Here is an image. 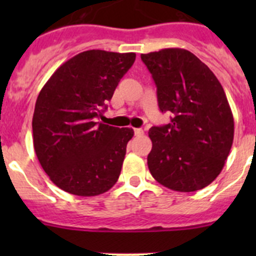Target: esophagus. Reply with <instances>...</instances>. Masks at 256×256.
Returning a JSON list of instances; mask_svg holds the SVG:
<instances>
[{
  "label": "esophagus",
  "mask_w": 256,
  "mask_h": 256,
  "mask_svg": "<svg viewBox=\"0 0 256 256\" xmlns=\"http://www.w3.org/2000/svg\"><path fill=\"white\" fill-rule=\"evenodd\" d=\"M134 132H135V136H138V138H140V136L144 135L142 128H134Z\"/></svg>",
  "instance_id": "1"
}]
</instances>
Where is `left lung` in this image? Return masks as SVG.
Instances as JSON below:
<instances>
[{"label": "left lung", "instance_id": "1", "mask_svg": "<svg viewBox=\"0 0 256 256\" xmlns=\"http://www.w3.org/2000/svg\"><path fill=\"white\" fill-rule=\"evenodd\" d=\"M171 122L150 128L152 177L170 190L194 192L223 170L234 138V118L223 86L190 50L167 48L141 54Z\"/></svg>", "mask_w": 256, "mask_h": 256}]
</instances>
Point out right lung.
<instances>
[{
	"instance_id": "right-lung-1",
	"label": "right lung",
	"mask_w": 256,
	"mask_h": 256,
	"mask_svg": "<svg viewBox=\"0 0 256 256\" xmlns=\"http://www.w3.org/2000/svg\"><path fill=\"white\" fill-rule=\"evenodd\" d=\"M135 53L92 49L62 64L46 82L33 114V144L52 182L92 197L118 182L134 130L98 122Z\"/></svg>"
}]
</instances>
